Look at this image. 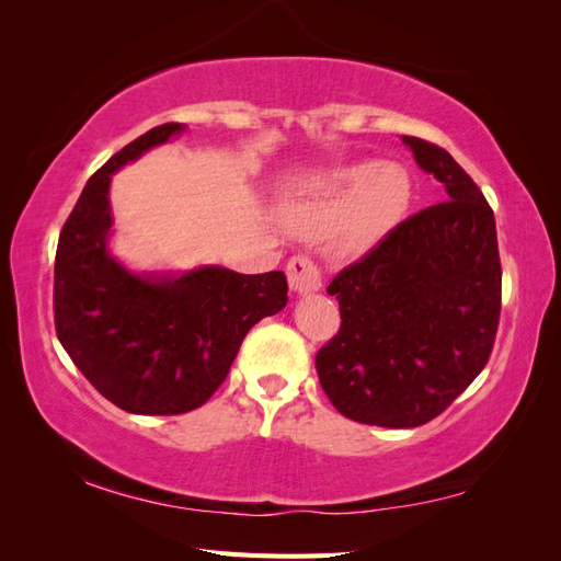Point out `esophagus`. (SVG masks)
Wrapping results in <instances>:
<instances>
[{
    "mask_svg": "<svg viewBox=\"0 0 561 561\" xmlns=\"http://www.w3.org/2000/svg\"><path fill=\"white\" fill-rule=\"evenodd\" d=\"M287 277H289V287L296 296L316 294L320 291V287H323V277H320V270L316 267V262H311L304 255L289 260Z\"/></svg>",
    "mask_w": 561,
    "mask_h": 561,
    "instance_id": "1",
    "label": "esophagus"
}]
</instances>
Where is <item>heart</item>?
Masks as SVG:
<instances>
[{
  "instance_id": "heart-1",
  "label": "heart",
  "mask_w": 561,
  "mask_h": 561,
  "mask_svg": "<svg viewBox=\"0 0 561 561\" xmlns=\"http://www.w3.org/2000/svg\"><path fill=\"white\" fill-rule=\"evenodd\" d=\"M412 175L396 161L337 165L284 207V224L306 238H325L340 257L364 255L404 219Z\"/></svg>"
}]
</instances>
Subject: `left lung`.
I'll use <instances>...</instances> for the list:
<instances>
[{
    "mask_svg": "<svg viewBox=\"0 0 561 561\" xmlns=\"http://www.w3.org/2000/svg\"><path fill=\"white\" fill-rule=\"evenodd\" d=\"M402 141L446 199L330 282L342 325L316 356L337 412L388 428L426 424L480 376L502 311L492 207L446 149Z\"/></svg>",
    "mask_w": 561,
    "mask_h": 561,
    "instance_id": "left-lung-1",
    "label": "left lung"
}]
</instances>
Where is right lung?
Instances as JSON below:
<instances>
[{"label": "right lung", "instance_id": "right-lung-1", "mask_svg": "<svg viewBox=\"0 0 561 561\" xmlns=\"http://www.w3.org/2000/svg\"><path fill=\"white\" fill-rule=\"evenodd\" d=\"M183 133L185 125H159L105 161L57 243V337L91 386L133 414H183L205 404L248 330L287 306L279 270L133 272L111 253L113 173Z\"/></svg>", "mask_w": 561, "mask_h": 561}]
</instances>
